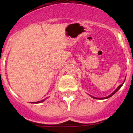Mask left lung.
Listing matches in <instances>:
<instances>
[{
	"label": "left lung",
	"mask_w": 133,
	"mask_h": 133,
	"mask_svg": "<svg viewBox=\"0 0 133 133\" xmlns=\"http://www.w3.org/2000/svg\"><path fill=\"white\" fill-rule=\"evenodd\" d=\"M124 82H125V80H124ZM124 82H123V83H122V84H121V85H119V86H118V88H116V89H115V91H113V92H112V93H111V95H109V96H106V97H104V98H96V97H92V96H91V95H90V96H91V97H92V98H95V99H100V100H101V99H106V98H110V97H111V96H112V95H115V93H116V92H117V91H118V90H119V89H120V88H121V87H122V85H123V84H124Z\"/></svg>",
	"instance_id": "8db88e82"
}]
</instances>
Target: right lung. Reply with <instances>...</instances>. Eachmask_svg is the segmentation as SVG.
Segmentation results:
<instances>
[{
    "label": "right lung",
    "mask_w": 133,
    "mask_h": 133,
    "mask_svg": "<svg viewBox=\"0 0 133 133\" xmlns=\"http://www.w3.org/2000/svg\"><path fill=\"white\" fill-rule=\"evenodd\" d=\"M45 99H44V100H41V101H38V102H30V103H33V104H39V103H41V102H43L44 101V100H45Z\"/></svg>",
    "instance_id": "obj_1"
}]
</instances>
